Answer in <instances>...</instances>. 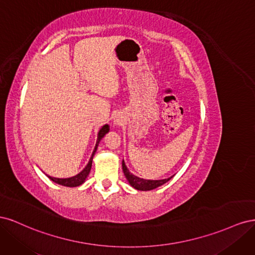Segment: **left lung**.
<instances>
[{"label": "left lung", "mask_w": 255, "mask_h": 255, "mask_svg": "<svg viewBox=\"0 0 255 255\" xmlns=\"http://www.w3.org/2000/svg\"><path fill=\"white\" fill-rule=\"evenodd\" d=\"M122 169L123 172H125V175L127 177V180L128 181V183L130 184V186L134 187L137 190H152L155 189L161 185H164L165 183H167L169 180H171L173 175L168 177V179H164V180H144L141 179V177H138L134 174H132L129 172V170L128 169V167L126 166L125 160H122Z\"/></svg>", "instance_id": "8db88e82"}]
</instances>
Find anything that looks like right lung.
Returning <instances> with one entry per match:
<instances>
[{"label": "right lung", "instance_id": "obj_1", "mask_svg": "<svg viewBox=\"0 0 255 255\" xmlns=\"http://www.w3.org/2000/svg\"><path fill=\"white\" fill-rule=\"evenodd\" d=\"M110 130V127L105 125L102 127V128L99 130V134H98V139H97V143H96V146H95V150L94 152H92V155L88 161L87 166L85 167L83 170L79 173L76 174L72 177H68V179H57V177H53V176H49V179L53 182H55L56 184H59V185H63V186H67V187H76V186H80V185H82L85 180H86V177L88 176L89 172H90V169H91V165H92V158H94V155L95 153L97 151V148H98V144L100 142V140L102 139V138L104 137V135L109 132Z\"/></svg>", "mask_w": 255, "mask_h": 255}]
</instances>
